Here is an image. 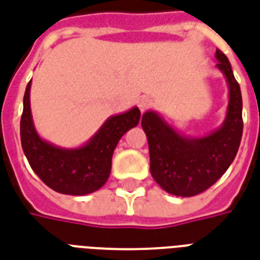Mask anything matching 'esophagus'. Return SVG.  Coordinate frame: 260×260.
<instances>
[{
	"mask_svg": "<svg viewBox=\"0 0 260 260\" xmlns=\"http://www.w3.org/2000/svg\"><path fill=\"white\" fill-rule=\"evenodd\" d=\"M138 105H139L140 111H142V113H145L150 106H151V99L147 98V96H143V98H140L139 99V103H138Z\"/></svg>",
	"mask_w": 260,
	"mask_h": 260,
	"instance_id": "1",
	"label": "esophagus"
}]
</instances>
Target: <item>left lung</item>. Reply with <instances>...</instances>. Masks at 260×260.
Segmentation results:
<instances>
[{
	"mask_svg": "<svg viewBox=\"0 0 260 260\" xmlns=\"http://www.w3.org/2000/svg\"><path fill=\"white\" fill-rule=\"evenodd\" d=\"M215 57L229 85L228 114L220 128L203 138H189L178 134L154 111L142 117L151 176L167 193L179 197H193L211 187L233 162L243 136L240 85L226 55L216 49Z\"/></svg>",
	"mask_w": 260,
	"mask_h": 260,
	"instance_id": "obj_1",
	"label": "left lung"
}]
</instances>
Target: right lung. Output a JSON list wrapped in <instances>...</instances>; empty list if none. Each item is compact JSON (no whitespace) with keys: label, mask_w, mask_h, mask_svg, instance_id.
Listing matches in <instances>:
<instances>
[{"label":"right lung","mask_w":260,"mask_h":260,"mask_svg":"<svg viewBox=\"0 0 260 260\" xmlns=\"http://www.w3.org/2000/svg\"><path fill=\"white\" fill-rule=\"evenodd\" d=\"M30 86L31 81L23 98L20 140L32 171L57 193L84 196L101 189L110 176L111 158L118 140L126 131L139 124V109L134 107L124 114L107 118L82 147L61 149L38 136L30 109Z\"/></svg>","instance_id":"obj_1"}]
</instances>
